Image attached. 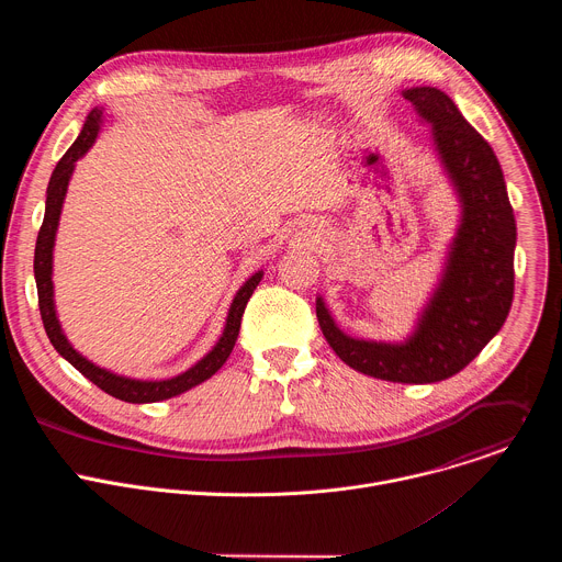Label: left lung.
<instances>
[{
  "mask_svg": "<svg viewBox=\"0 0 562 562\" xmlns=\"http://www.w3.org/2000/svg\"><path fill=\"white\" fill-rule=\"evenodd\" d=\"M418 120L431 128L438 165L458 200V224L440 276L397 342L345 334L323 295L319 329L351 369L403 384L440 382L462 371L501 331L514 300L516 217L494 148L436 87L405 89Z\"/></svg>",
  "mask_w": 562,
  "mask_h": 562,
  "instance_id": "8db88e82",
  "label": "left lung"
}]
</instances>
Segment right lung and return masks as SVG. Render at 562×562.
Here are the masks:
<instances>
[{"instance_id": "1", "label": "right lung", "mask_w": 562, "mask_h": 562, "mask_svg": "<svg viewBox=\"0 0 562 562\" xmlns=\"http://www.w3.org/2000/svg\"><path fill=\"white\" fill-rule=\"evenodd\" d=\"M102 124H104V106H95L87 115L82 133L77 135L72 146L64 153V157L57 162V167L50 176L48 189H46L44 222H42V228H40V235H37L35 262H33L35 282H37V297H40V313H42V323H44L46 336H48L50 345L55 347V351L64 360H68L85 378H89L93 384H98L109 395H113L117 400H124V403H133V405L159 403V400L176 397V395L202 384L204 380H209L211 375H215L220 371V367L226 362V358L231 356V351L235 347L239 325H243V313H245L247 302L254 295L256 286L260 284L265 271L262 269L256 271L233 295L222 336L217 338L213 349L206 356H202L195 364H191L187 371H182L173 378L142 380V378L122 375V373H115L111 369H104V367L95 364L93 360H89L87 356L79 353L70 345V340L66 338L59 317H57L55 284H53V251H55L57 226H59V217H61V209H64V200H66V191H68V182L72 178L75 165H77V159H82L89 153V148L95 144V139L102 131Z\"/></svg>"}]
</instances>
